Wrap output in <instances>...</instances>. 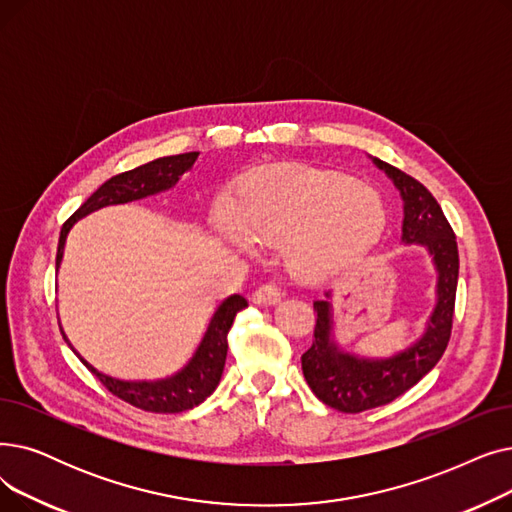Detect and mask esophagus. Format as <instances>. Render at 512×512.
Returning a JSON list of instances; mask_svg holds the SVG:
<instances>
[{"mask_svg": "<svg viewBox=\"0 0 512 512\" xmlns=\"http://www.w3.org/2000/svg\"><path fill=\"white\" fill-rule=\"evenodd\" d=\"M252 300L256 304H277L281 300V287L275 283H264L254 291Z\"/></svg>", "mask_w": 512, "mask_h": 512, "instance_id": "34e87169", "label": "esophagus"}]
</instances>
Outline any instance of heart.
Listing matches in <instances>:
<instances>
[{
    "label": "heart",
    "mask_w": 512,
    "mask_h": 512,
    "mask_svg": "<svg viewBox=\"0 0 512 512\" xmlns=\"http://www.w3.org/2000/svg\"><path fill=\"white\" fill-rule=\"evenodd\" d=\"M385 225V206L373 189L323 170L279 168L246 185L233 221L223 218L218 233L237 248L250 241L271 248L291 242V269L319 279L360 262Z\"/></svg>",
    "instance_id": "1"
}]
</instances>
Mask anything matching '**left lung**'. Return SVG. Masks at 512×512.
I'll list each match as a JSON object with an SVG mask.
<instances>
[{
    "label": "left lung",
    "instance_id": "left-lung-1",
    "mask_svg": "<svg viewBox=\"0 0 512 512\" xmlns=\"http://www.w3.org/2000/svg\"><path fill=\"white\" fill-rule=\"evenodd\" d=\"M375 164L385 170L402 193V239L425 246L433 256L437 304L425 335L415 346L392 358L367 360L342 352L331 342V304L314 300L316 325L312 346L302 354V371L316 398L348 415L396 400L440 362L450 342L456 302L458 246L440 204L415 177L379 158H375Z\"/></svg>",
    "mask_w": 512,
    "mask_h": 512
}]
</instances>
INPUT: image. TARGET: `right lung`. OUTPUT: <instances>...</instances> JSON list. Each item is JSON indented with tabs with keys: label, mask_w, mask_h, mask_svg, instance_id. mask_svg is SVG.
I'll return each instance as SVG.
<instances>
[{
	"label": "right lung",
	"mask_w": 512,
	"mask_h": 512,
	"mask_svg": "<svg viewBox=\"0 0 512 512\" xmlns=\"http://www.w3.org/2000/svg\"><path fill=\"white\" fill-rule=\"evenodd\" d=\"M196 160H198V152L164 156L108 179L100 189L93 191L87 198V202L81 204V208L62 225L60 239H58L56 269L62 260L66 235L81 216L110 204H125V202L141 200L145 196H154L158 191L170 189L179 181L183 173H187ZM246 306H248V300L239 294L227 298L221 306H218L200 348L196 350V354H193L187 367L175 377L152 381V383L150 381L131 383V381H118L97 373L95 369L89 367V364L87 367L91 369V373H95L97 379L102 381V385L112 396L120 398L123 402L145 412H156V415H177V412L202 404L216 389L227 360L229 329L235 321L237 312Z\"/></svg>",
	"instance_id": "right-lung-1"
}]
</instances>
